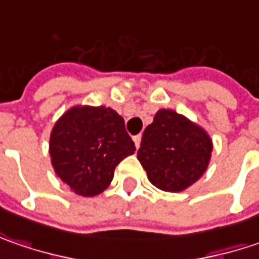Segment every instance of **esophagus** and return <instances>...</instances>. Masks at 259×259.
<instances>
[{"instance_id": "esophagus-1", "label": "esophagus", "mask_w": 259, "mask_h": 259, "mask_svg": "<svg viewBox=\"0 0 259 259\" xmlns=\"http://www.w3.org/2000/svg\"><path fill=\"white\" fill-rule=\"evenodd\" d=\"M133 140H134L135 147H137V148H140V144H141V134L135 135V137H134V138H133Z\"/></svg>"}]
</instances>
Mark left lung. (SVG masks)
I'll return each mask as SVG.
<instances>
[{
    "label": "left lung",
    "instance_id": "obj_1",
    "mask_svg": "<svg viewBox=\"0 0 259 259\" xmlns=\"http://www.w3.org/2000/svg\"><path fill=\"white\" fill-rule=\"evenodd\" d=\"M213 144L202 126L171 109H160L145 128L138 160L148 180L164 192H182L206 171Z\"/></svg>",
    "mask_w": 259,
    "mask_h": 259
}]
</instances>
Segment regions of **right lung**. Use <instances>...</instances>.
<instances>
[{
    "mask_svg": "<svg viewBox=\"0 0 259 259\" xmlns=\"http://www.w3.org/2000/svg\"><path fill=\"white\" fill-rule=\"evenodd\" d=\"M124 118L106 106H73L52 130L49 153L57 177L79 196L102 193L115 167L134 154Z\"/></svg>",
    "mask_w": 259,
    "mask_h": 259,
    "instance_id": "right-lung-1",
    "label": "right lung"
}]
</instances>
